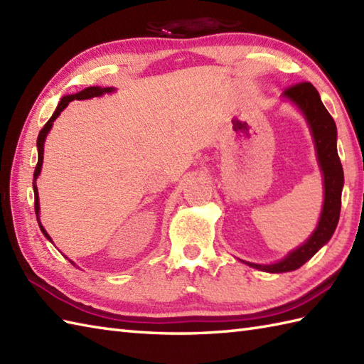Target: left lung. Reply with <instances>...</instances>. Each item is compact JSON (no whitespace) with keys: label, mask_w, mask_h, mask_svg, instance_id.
Masks as SVG:
<instances>
[{"label":"left lung","mask_w":364,"mask_h":364,"mask_svg":"<svg viewBox=\"0 0 364 364\" xmlns=\"http://www.w3.org/2000/svg\"><path fill=\"white\" fill-rule=\"evenodd\" d=\"M283 95L300 107V111L304 112L308 120V125L311 128L316 150H318L319 166L323 173L326 198H323V208L318 228L314 230V233L304 245H300L297 250L291 252L288 257L275 262V264L262 266L247 262L252 267L272 274L289 272V270L299 269L323 244L330 241L338 225L339 213H341V192L344 184L343 166L336 150V125L333 117L326 109V106L322 105L318 90L314 89L311 82H299L286 89Z\"/></svg>","instance_id":"left-lung-1"}]
</instances>
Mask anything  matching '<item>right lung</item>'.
Segmentation results:
<instances>
[{"instance_id":"right-lung-1","label":"right lung","mask_w":364,"mask_h":364,"mask_svg":"<svg viewBox=\"0 0 364 364\" xmlns=\"http://www.w3.org/2000/svg\"><path fill=\"white\" fill-rule=\"evenodd\" d=\"M105 92H112V87H105V89L98 87V86H94V87H86V89H82L81 92H78V94L64 97V98L60 100V102H59V105H58V107H56V111H54V114L51 115V119L45 123V127L41 129V133H38V137H37L38 161H37V166H36V170H34V180H33V188H34V208H36V218H37V222H38V227H41L42 233L45 235V237H46V239H50V241H51V237L48 236V233H46L45 228L42 227L41 220H38V194H37V186H36V180H37V176H38V173H41V168H42V161H43V142H45V137H46V134H48V131L51 129V127H53V122L59 117V114L65 109V107L68 106V103L73 102V100H86V98H92V97L103 95Z\"/></svg>"}]
</instances>
